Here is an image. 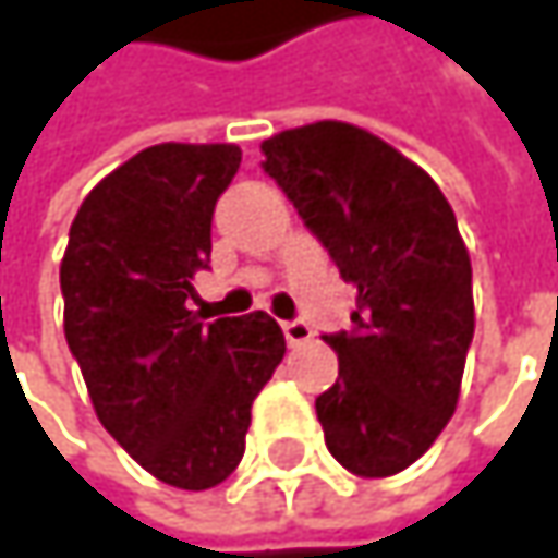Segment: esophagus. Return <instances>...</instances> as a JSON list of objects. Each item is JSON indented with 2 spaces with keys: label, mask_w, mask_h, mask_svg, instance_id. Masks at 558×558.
<instances>
[{
  "label": "esophagus",
  "mask_w": 558,
  "mask_h": 558,
  "mask_svg": "<svg viewBox=\"0 0 558 558\" xmlns=\"http://www.w3.org/2000/svg\"><path fill=\"white\" fill-rule=\"evenodd\" d=\"M283 339H287L290 349H300V345L313 342V329L303 319H290V323H283Z\"/></svg>",
  "instance_id": "esophagus-1"
}]
</instances>
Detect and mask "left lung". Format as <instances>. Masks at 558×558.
<instances>
[{"label":"left lung","instance_id":"8db88e82","mask_svg":"<svg viewBox=\"0 0 558 558\" xmlns=\"http://www.w3.org/2000/svg\"><path fill=\"white\" fill-rule=\"evenodd\" d=\"M262 151V168L359 290L352 329L323 336L339 355L336 385L316 397L326 446L352 475H397L456 413L475 336L456 213L426 170L349 122L287 129Z\"/></svg>","mask_w":558,"mask_h":558}]
</instances>
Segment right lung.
<instances>
[{"label":"right lung","instance_id":"right-lung-1","mask_svg":"<svg viewBox=\"0 0 558 558\" xmlns=\"http://www.w3.org/2000/svg\"><path fill=\"white\" fill-rule=\"evenodd\" d=\"M235 145L165 142L102 177L60 262L63 336L109 436L158 482L206 492L245 456L252 403L287 345L268 313L203 326L186 296L206 268Z\"/></svg>","mask_w":558,"mask_h":558}]
</instances>
